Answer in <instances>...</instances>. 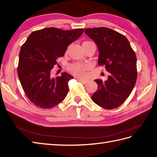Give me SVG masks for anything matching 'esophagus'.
<instances>
[{
	"mask_svg": "<svg viewBox=\"0 0 157 157\" xmlns=\"http://www.w3.org/2000/svg\"><path fill=\"white\" fill-rule=\"evenodd\" d=\"M77 80H78V81L81 82H82L84 84H85V83H86L88 82V80L84 79V78H77Z\"/></svg>",
	"mask_w": 157,
	"mask_h": 157,
	"instance_id": "1",
	"label": "esophagus"
}]
</instances>
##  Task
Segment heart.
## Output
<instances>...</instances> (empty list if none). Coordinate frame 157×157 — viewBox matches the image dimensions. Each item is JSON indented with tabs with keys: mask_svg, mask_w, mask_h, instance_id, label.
Listing matches in <instances>:
<instances>
[{
	"mask_svg": "<svg viewBox=\"0 0 157 157\" xmlns=\"http://www.w3.org/2000/svg\"><path fill=\"white\" fill-rule=\"evenodd\" d=\"M89 68V65L86 64L74 63L68 66V69L72 74L78 76H82L85 75V72Z\"/></svg>",
	"mask_w": 157,
	"mask_h": 157,
	"instance_id": "1",
	"label": "heart"
}]
</instances>
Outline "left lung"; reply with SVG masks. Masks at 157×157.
<instances>
[{"label": "left lung", "mask_w": 157, "mask_h": 157, "mask_svg": "<svg viewBox=\"0 0 157 157\" xmlns=\"http://www.w3.org/2000/svg\"><path fill=\"white\" fill-rule=\"evenodd\" d=\"M85 33L97 45L98 64L105 65L110 73L104 82L101 79L95 80L98 89L91 97L92 100L104 109H115L127 100L135 85V53L127 37L112 29H86Z\"/></svg>", "instance_id": "left-lung-1"}]
</instances>
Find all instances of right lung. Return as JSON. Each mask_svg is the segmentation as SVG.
I'll use <instances>...</instances> for the list:
<instances>
[{
  "label": "right lung",
  "mask_w": 157,
  "mask_h": 157,
  "mask_svg": "<svg viewBox=\"0 0 157 157\" xmlns=\"http://www.w3.org/2000/svg\"><path fill=\"white\" fill-rule=\"evenodd\" d=\"M83 29L63 30L45 28L33 32L19 52L18 76L25 93L34 105L51 109L62 102L73 78L67 72L55 78L51 76L56 59L63 56L68 45L83 33Z\"/></svg>",
  "instance_id": "1"
}]
</instances>
